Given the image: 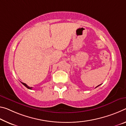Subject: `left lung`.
<instances>
[{"label":"left lung","mask_w":126,"mask_h":126,"mask_svg":"<svg viewBox=\"0 0 126 126\" xmlns=\"http://www.w3.org/2000/svg\"><path fill=\"white\" fill-rule=\"evenodd\" d=\"M99 86V85H98V86H96V87H98V86Z\"/></svg>","instance_id":"1"}]
</instances>
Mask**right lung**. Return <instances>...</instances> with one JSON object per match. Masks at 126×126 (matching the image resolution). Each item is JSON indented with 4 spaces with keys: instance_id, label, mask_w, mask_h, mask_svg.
<instances>
[{
    "instance_id": "obj_1",
    "label": "right lung",
    "mask_w": 126,
    "mask_h": 126,
    "mask_svg": "<svg viewBox=\"0 0 126 126\" xmlns=\"http://www.w3.org/2000/svg\"><path fill=\"white\" fill-rule=\"evenodd\" d=\"M21 83H22V84H23L24 86H25L26 87L27 89H30V90H32V87H29V86H27L26 84V83H23V82H21Z\"/></svg>"
}]
</instances>
